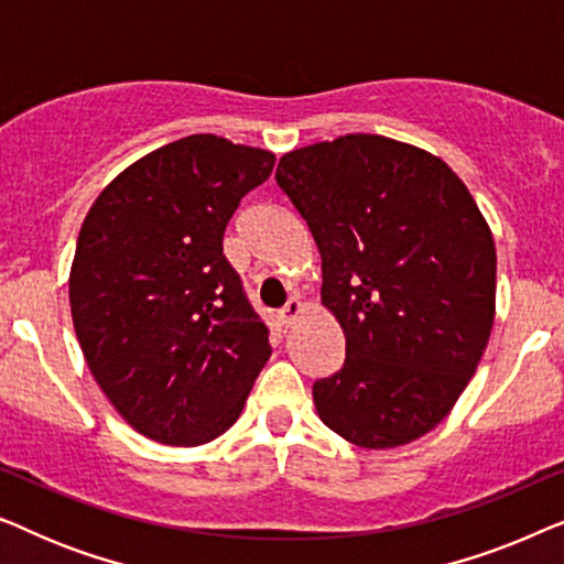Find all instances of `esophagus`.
Returning a JSON list of instances; mask_svg holds the SVG:
<instances>
[{"instance_id":"1","label":"esophagus","mask_w":564,"mask_h":564,"mask_svg":"<svg viewBox=\"0 0 564 564\" xmlns=\"http://www.w3.org/2000/svg\"><path fill=\"white\" fill-rule=\"evenodd\" d=\"M300 313H303V300H300V297H290L288 303H284L282 311H280V318H282L284 326H292V323L297 321Z\"/></svg>"}]
</instances>
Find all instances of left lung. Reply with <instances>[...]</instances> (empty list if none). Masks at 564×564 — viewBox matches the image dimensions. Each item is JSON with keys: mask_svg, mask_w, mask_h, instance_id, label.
<instances>
[{"mask_svg": "<svg viewBox=\"0 0 564 564\" xmlns=\"http://www.w3.org/2000/svg\"><path fill=\"white\" fill-rule=\"evenodd\" d=\"M276 184L321 251V300L346 336L344 367L313 384L330 431L390 449L436 426L488 346L496 243L442 159L384 135L290 151Z\"/></svg>", "mask_w": 564, "mask_h": 564, "instance_id": "left-lung-1", "label": "left lung"}]
</instances>
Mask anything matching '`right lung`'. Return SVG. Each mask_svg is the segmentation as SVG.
I'll list each match as a JSON object with an SVG mask.
<instances>
[{
	"instance_id": "right-lung-1",
	"label": "right lung",
	"mask_w": 564,
	"mask_h": 564,
	"mask_svg": "<svg viewBox=\"0 0 564 564\" xmlns=\"http://www.w3.org/2000/svg\"><path fill=\"white\" fill-rule=\"evenodd\" d=\"M274 153L199 133L107 184L76 241L68 300L84 359L138 434L218 438L267 365L269 328L223 253L236 207Z\"/></svg>"
}]
</instances>
